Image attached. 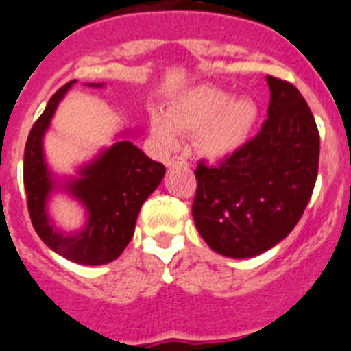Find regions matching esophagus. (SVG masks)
Listing matches in <instances>:
<instances>
[{
    "instance_id": "obj_1",
    "label": "esophagus",
    "mask_w": 351,
    "mask_h": 351,
    "mask_svg": "<svg viewBox=\"0 0 351 351\" xmlns=\"http://www.w3.org/2000/svg\"><path fill=\"white\" fill-rule=\"evenodd\" d=\"M176 165H188V160L184 156H173L167 161V167H176Z\"/></svg>"
}]
</instances>
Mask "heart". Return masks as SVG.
Returning <instances> with one entry per match:
<instances>
[{
  "mask_svg": "<svg viewBox=\"0 0 351 351\" xmlns=\"http://www.w3.org/2000/svg\"><path fill=\"white\" fill-rule=\"evenodd\" d=\"M258 119V105L214 86H198L170 107L169 116H153L151 132L163 147L179 144L178 133L197 135L198 147L213 160H225L246 145Z\"/></svg>",
  "mask_w": 351,
  "mask_h": 351,
  "instance_id": "b5f03b06",
  "label": "heart"
}]
</instances>
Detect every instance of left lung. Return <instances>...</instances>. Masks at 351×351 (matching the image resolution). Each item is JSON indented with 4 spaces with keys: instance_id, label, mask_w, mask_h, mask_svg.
Listing matches in <instances>:
<instances>
[{
    "instance_id": "left-lung-1",
    "label": "left lung",
    "mask_w": 351,
    "mask_h": 351,
    "mask_svg": "<svg viewBox=\"0 0 351 351\" xmlns=\"http://www.w3.org/2000/svg\"><path fill=\"white\" fill-rule=\"evenodd\" d=\"M267 119L255 138L216 167L195 170L193 219L213 251L251 258L299 223L318 176L320 135L309 105L287 80L267 75Z\"/></svg>"
}]
</instances>
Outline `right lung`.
<instances>
[{"label": "right lung", "mask_w": 351, "mask_h": 351, "mask_svg": "<svg viewBox=\"0 0 351 351\" xmlns=\"http://www.w3.org/2000/svg\"><path fill=\"white\" fill-rule=\"evenodd\" d=\"M73 82L75 80H70L52 95L27 135L24 149L27 210L36 234L58 255L82 265H104L116 260L128 246L142 204L160 186L165 167L123 138L80 167L77 178L58 181L45 163L43 135ZM88 86L101 88L104 84ZM125 135L123 133V137ZM56 189H64L83 204L88 221L82 231L64 234L53 228L47 202Z\"/></svg>", "instance_id": "1"}]
</instances>
